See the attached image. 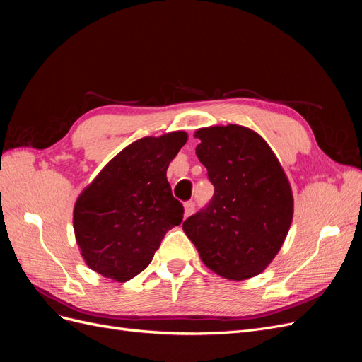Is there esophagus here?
Wrapping results in <instances>:
<instances>
[{
    "label": "esophagus",
    "mask_w": 362,
    "mask_h": 362,
    "mask_svg": "<svg viewBox=\"0 0 362 362\" xmlns=\"http://www.w3.org/2000/svg\"><path fill=\"white\" fill-rule=\"evenodd\" d=\"M193 211H194V202H192V201L185 202L184 204V217H189L190 214H193Z\"/></svg>",
    "instance_id": "1"
}]
</instances>
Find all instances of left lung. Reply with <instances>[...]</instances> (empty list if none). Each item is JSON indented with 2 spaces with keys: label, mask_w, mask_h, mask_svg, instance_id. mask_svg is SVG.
<instances>
[{
  "label": "left lung",
  "mask_w": 362,
  "mask_h": 362,
  "mask_svg": "<svg viewBox=\"0 0 362 362\" xmlns=\"http://www.w3.org/2000/svg\"><path fill=\"white\" fill-rule=\"evenodd\" d=\"M196 156L214 194L182 229L204 264L233 281L257 276L276 257L293 221V193L276 156L255 131L242 125L194 133Z\"/></svg>",
  "instance_id": "left-lung-1"
}]
</instances>
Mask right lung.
<instances>
[{"label":"right lung","mask_w":362,"mask_h":362,"mask_svg":"<svg viewBox=\"0 0 362 362\" xmlns=\"http://www.w3.org/2000/svg\"><path fill=\"white\" fill-rule=\"evenodd\" d=\"M187 141L173 131L144 137L108 161L74 206V231L86 264L117 282L145 270L184 206L166 178L169 163Z\"/></svg>","instance_id":"1"}]
</instances>
